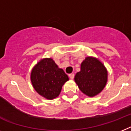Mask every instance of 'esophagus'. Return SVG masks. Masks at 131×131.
Instances as JSON below:
<instances>
[{
	"instance_id": "obj_1",
	"label": "esophagus",
	"mask_w": 131,
	"mask_h": 131,
	"mask_svg": "<svg viewBox=\"0 0 131 131\" xmlns=\"http://www.w3.org/2000/svg\"><path fill=\"white\" fill-rule=\"evenodd\" d=\"M69 77L70 78V79H71V80H73V78H74V74H73V73H71V74H70V75H69Z\"/></svg>"
}]
</instances>
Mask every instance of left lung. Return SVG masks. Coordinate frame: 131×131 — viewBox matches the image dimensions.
Listing matches in <instances>:
<instances>
[{"instance_id":"left-lung-1","label":"left lung","mask_w":131,"mask_h":131,"mask_svg":"<svg viewBox=\"0 0 131 131\" xmlns=\"http://www.w3.org/2000/svg\"><path fill=\"white\" fill-rule=\"evenodd\" d=\"M74 81L84 94L94 97L105 88L108 71L98 58L88 56L81 63L80 71L75 74Z\"/></svg>"}]
</instances>
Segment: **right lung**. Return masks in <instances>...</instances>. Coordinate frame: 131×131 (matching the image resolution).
Masks as SVG:
<instances>
[{"label":"right lung","mask_w":131,"mask_h":131,"mask_svg":"<svg viewBox=\"0 0 131 131\" xmlns=\"http://www.w3.org/2000/svg\"><path fill=\"white\" fill-rule=\"evenodd\" d=\"M69 80L63 69L51 58H43L35 65L31 72V82L35 90L47 100L59 95L63 84Z\"/></svg>","instance_id":"right-lung-1"}]
</instances>
